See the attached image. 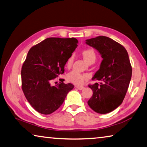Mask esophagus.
Returning a JSON list of instances; mask_svg holds the SVG:
<instances>
[{"mask_svg":"<svg viewBox=\"0 0 147 147\" xmlns=\"http://www.w3.org/2000/svg\"><path fill=\"white\" fill-rule=\"evenodd\" d=\"M76 88H78V89H79V90H83V88H84V86H76Z\"/></svg>","mask_w":147,"mask_h":147,"instance_id":"esophagus-1","label":"esophagus"}]
</instances>
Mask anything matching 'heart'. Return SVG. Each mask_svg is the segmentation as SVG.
Wrapping results in <instances>:
<instances>
[{
    "label": "heart",
    "mask_w": 147,
    "mask_h": 147,
    "mask_svg": "<svg viewBox=\"0 0 147 147\" xmlns=\"http://www.w3.org/2000/svg\"><path fill=\"white\" fill-rule=\"evenodd\" d=\"M82 55L83 58L87 63H91L92 61H95L96 59V55L95 51L92 48H87L84 50L82 52ZM74 61V56L71 55L68 59L66 61V66L69 68L73 63ZM67 79L71 83L77 84V85H81L83 84L84 81L89 79V75L88 74H80L79 72L76 70H73L67 75Z\"/></svg>",
    "instance_id": "obj_1"
}]
</instances>
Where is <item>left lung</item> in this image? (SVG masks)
Listing matches in <instances>:
<instances>
[{
  "mask_svg": "<svg viewBox=\"0 0 147 147\" xmlns=\"http://www.w3.org/2000/svg\"><path fill=\"white\" fill-rule=\"evenodd\" d=\"M97 50L102 60L92 79L100 81L88 85L93 95L88 105L97 113L113 111L123 102L132 78V66L127 51L116 41L105 36L86 40Z\"/></svg>",
  "mask_w": 147,
  "mask_h": 147,
  "instance_id": "obj_1",
  "label": "left lung"
}]
</instances>
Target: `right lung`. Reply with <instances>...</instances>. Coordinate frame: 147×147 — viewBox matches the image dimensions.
Masks as SVG:
<instances>
[{
  "label": "right lung",
  "mask_w": 147,
  "mask_h": 147,
  "mask_svg": "<svg viewBox=\"0 0 147 147\" xmlns=\"http://www.w3.org/2000/svg\"><path fill=\"white\" fill-rule=\"evenodd\" d=\"M76 38H47L30 48L21 70L22 89L26 98L38 113L50 114L57 110L74 88L63 81H51L63 74L68 59L77 48ZM61 83V82H60Z\"/></svg>",
  "instance_id": "right-lung-1"
}]
</instances>
